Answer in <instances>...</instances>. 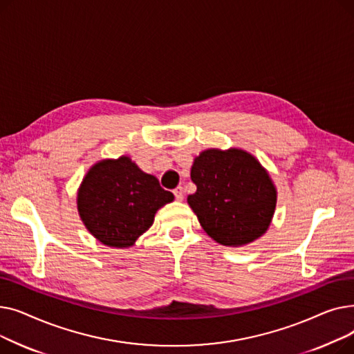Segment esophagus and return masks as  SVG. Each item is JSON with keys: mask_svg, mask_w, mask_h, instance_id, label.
I'll use <instances>...</instances> for the list:
<instances>
[{"mask_svg": "<svg viewBox=\"0 0 354 354\" xmlns=\"http://www.w3.org/2000/svg\"><path fill=\"white\" fill-rule=\"evenodd\" d=\"M183 188L182 187H178V188H175L174 189V195H175V199L176 201H182L183 199Z\"/></svg>", "mask_w": 354, "mask_h": 354, "instance_id": "obj_1", "label": "esophagus"}]
</instances>
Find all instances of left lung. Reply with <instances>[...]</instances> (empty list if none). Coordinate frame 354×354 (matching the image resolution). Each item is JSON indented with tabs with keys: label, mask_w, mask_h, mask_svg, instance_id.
Returning a JSON list of instances; mask_svg holds the SVG:
<instances>
[{
	"label": "left lung",
	"mask_w": 354,
	"mask_h": 354,
	"mask_svg": "<svg viewBox=\"0 0 354 354\" xmlns=\"http://www.w3.org/2000/svg\"><path fill=\"white\" fill-rule=\"evenodd\" d=\"M191 178L196 192L188 196V203L216 243L245 245L267 231L277 192L254 156L239 149H209L195 159Z\"/></svg>",
	"instance_id": "left-lung-1"
}]
</instances>
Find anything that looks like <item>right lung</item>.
Instances as JSON below:
<instances>
[{
	"mask_svg": "<svg viewBox=\"0 0 354 354\" xmlns=\"http://www.w3.org/2000/svg\"><path fill=\"white\" fill-rule=\"evenodd\" d=\"M174 201L159 180L126 156L102 160L87 172L77 208L87 230L109 247H130L152 225L156 211Z\"/></svg>",
	"mask_w": 354,
	"mask_h": 354,
	"instance_id": "1",
	"label": "right lung"
}]
</instances>
